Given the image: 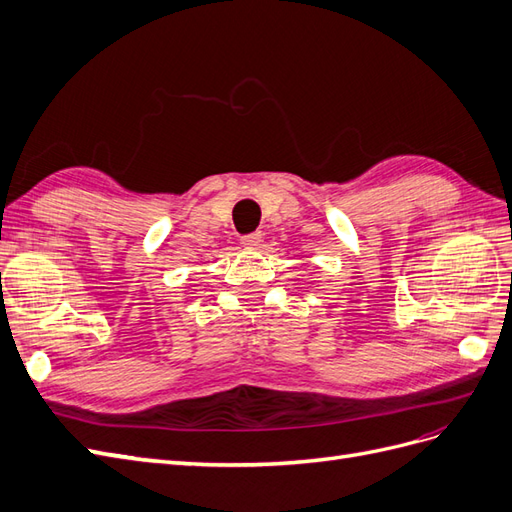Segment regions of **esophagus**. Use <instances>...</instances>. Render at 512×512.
Returning <instances> with one entry per match:
<instances>
[{
	"label": "esophagus",
	"instance_id": "obj_1",
	"mask_svg": "<svg viewBox=\"0 0 512 512\" xmlns=\"http://www.w3.org/2000/svg\"><path fill=\"white\" fill-rule=\"evenodd\" d=\"M260 243V232H250V235L241 237V245L245 247H256Z\"/></svg>",
	"mask_w": 512,
	"mask_h": 512
}]
</instances>
